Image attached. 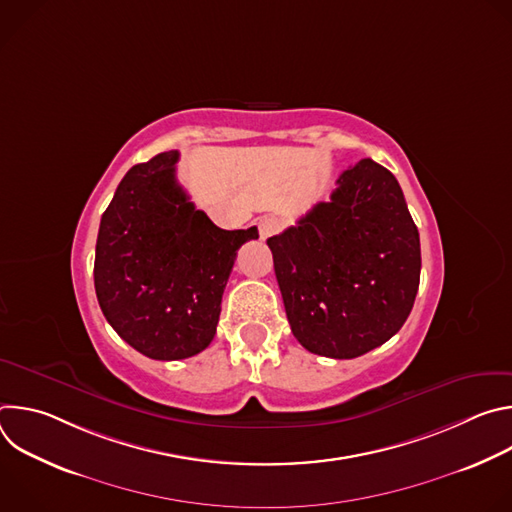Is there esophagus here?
Returning a JSON list of instances; mask_svg holds the SVG:
<instances>
[{"mask_svg": "<svg viewBox=\"0 0 512 512\" xmlns=\"http://www.w3.org/2000/svg\"><path fill=\"white\" fill-rule=\"evenodd\" d=\"M279 229H281V221H279L277 216H265V218H261V221H259V237H261V241L269 239V237L275 235Z\"/></svg>", "mask_w": 512, "mask_h": 512, "instance_id": "34e87169", "label": "esophagus"}]
</instances>
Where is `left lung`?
I'll return each instance as SVG.
<instances>
[{"mask_svg": "<svg viewBox=\"0 0 512 512\" xmlns=\"http://www.w3.org/2000/svg\"><path fill=\"white\" fill-rule=\"evenodd\" d=\"M330 202L269 237L285 314L298 342L356 358L395 336L419 287V233L397 178L371 158L344 170Z\"/></svg>", "mask_w": 512, "mask_h": 512, "instance_id": "8db88e82", "label": "left lung"}]
</instances>
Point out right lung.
Instances as JSON below:
<instances>
[{"mask_svg": "<svg viewBox=\"0 0 512 512\" xmlns=\"http://www.w3.org/2000/svg\"><path fill=\"white\" fill-rule=\"evenodd\" d=\"M178 152L133 166L101 216L95 291L113 330L154 360L202 352L247 231L218 229L176 180Z\"/></svg>", "mask_w": 512, "mask_h": 512, "instance_id": "1", "label": "right lung"}]
</instances>
